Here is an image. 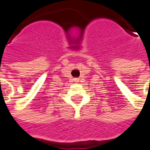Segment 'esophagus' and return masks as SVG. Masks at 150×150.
Listing matches in <instances>:
<instances>
[{
  "instance_id": "34e87169",
  "label": "esophagus",
  "mask_w": 150,
  "mask_h": 150,
  "mask_svg": "<svg viewBox=\"0 0 150 150\" xmlns=\"http://www.w3.org/2000/svg\"><path fill=\"white\" fill-rule=\"evenodd\" d=\"M74 80H75V82H76V83H77V82H79V79H75Z\"/></svg>"
}]
</instances>
